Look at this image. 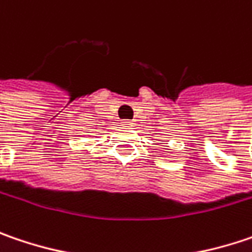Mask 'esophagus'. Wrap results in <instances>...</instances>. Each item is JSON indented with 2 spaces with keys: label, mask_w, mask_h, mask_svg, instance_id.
Wrapping results in <instances>:
<instances>
[{
  "label": "esophagus",
  "mask_w": 252,
  "mask_h": 252,
  "mask_svg": "<svg viewBox=\"0 0 252 252\" xmlns=\"http://www.w3.org/2000/svg\"><path fill=\"white\" fill-rule=\"evenodd\" d=\"M122 125H125V126H134V120H122Z\"/></svg>",
  "instance_id": "34e87169"
}]
</instances>
